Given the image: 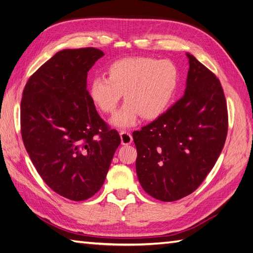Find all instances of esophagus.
I'll use <instances>...</instances> for the list:
<instances>
[{
    "instance_id": "1",
    "label": "esophagus",
    "mask_w": 253,
    "mask_h": 253,
    "mask_svg": "<svg viewBox=\"0 0 253 253\" xmlns=\"http://www.w3.org/2000/svg\"><path fill=\"white\" fill-rule=\"evenodd\" d=\"M120 135H121V141L123 145H128L132 142V135L130 132H128L126 130H122L120 132Z\"/></svg>"
}]
</instances>
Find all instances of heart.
Here are the masks:
<instances>
[{
  "label": "heart",
  "mask_w": 253,
  "mask_h": 253,
  "mask_svg": "<svg viewBox=\"0 0 253 253\" xmlns=\"http://www.w3.org/2000/svg\"><path fill=\"white\" fill-rule=\"evenodd\" d=\"M108 78L95 77L89 83V97L102 113L112 114L124 95L125 103L111 123L130 127L141 115L154 120L169 108L179 85V71L169 60L146 56L124 57L107 68Z\"/></svg>",
  "instance_id": "heart-1"
}]
</instances>
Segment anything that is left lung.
<instances>
[{"instance_id":"8db88e82","label":"left lung","mask_w":253,"mask_h":253,"mask_svg":"<svg viewBox=\"0 0 253 253\" xmlns=\"http://www.w3.org/2000/svg\"><path fill=\"white\" fill-rule=\"evenodd\" d=\"M184 96L133 131L139 182L153 198L172 202L192 193L215 166L228 133V108L218 78L187 53Z\"/></svg>"}]
</instances>
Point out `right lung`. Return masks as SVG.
Wrapping results in <instances>:
<instances>
[{
  "instance_id": "obj_1",
  "label": "right lung",
  "mask_w": 253,
  "mask_h": 253,
  "mask_svg": "<svg viewBox=\"0 0 253 253\" xmlns=\"http://www.w3.org/2000/svg\"><path fill=\"white\" fill-rule=\"evenodd\" d=\"M103 55L92 47L59 51L30 77L22 93L25 150L43 182L73 201L101 188L121 144L86 88L87 71Z\"/></svg>"
}]
</instances>
